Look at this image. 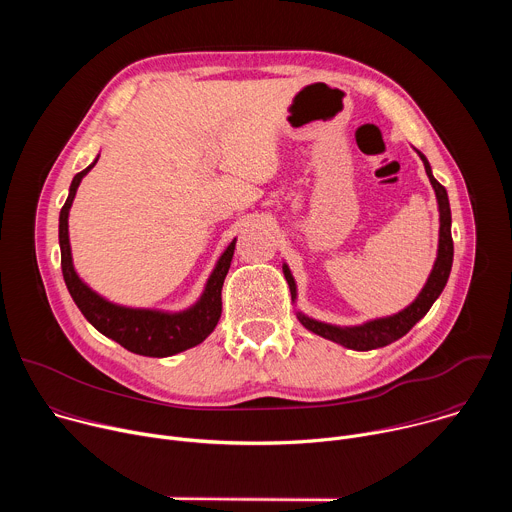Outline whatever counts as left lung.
Returning <instances> with one entry per match:
<instances>
[{"label":"left lung","instance_id":"1","mask_svg":"<svg viewBox=\"0 0 512 512\" xmlns=\"http://www.w3.org/2000/svg\"><path fill=\"white\" fill-rule=\"evenodd\" d=\"M417 154L425 166V174H427V178L433 186L435 198H437V210H440V241H437V257H435L433 269H431L423 289L419 291V296L407 308H403L401 312H397L393 316L375 318L369 322H362L358 326H334V324H326V322L314 320V318L298 312V320L310 332H314L326 340H332L344 348H352V350L381 348V346H387V344L399 340L401 336H405L429 312L433 302L440 298V294L448 283V277L452 271V261H454L452 212H450V200H448L446 188L433 178L427 158L421 152H417ZM283 275L289 283L291 300L296 302V298H298L296 279H294V275H291V271L285 263H283Z\"/></svg>","mask_w":512,"mask_h":512}]
</instances>
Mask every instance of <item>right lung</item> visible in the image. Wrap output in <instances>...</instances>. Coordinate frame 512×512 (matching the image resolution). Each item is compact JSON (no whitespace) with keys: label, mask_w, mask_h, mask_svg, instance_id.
<instances>
[{"label":"right lung","mask_w":512,"mask_h":512,"mask_svg":"<svg viewBox=\"0 0 512 512\" xmlns=\"http://www.w3.org/2000/svg\"><path fill=\"white\" fill-rule=\"evenodd\" d=\"M97 160L99 156L89 168H85L83 172H79L75 178H72L68 188V198L58 218L60 265H62L64 283L70 291L72 300H75L83 316L103 336L119 342L123 348H127L133 354L164 358L200 344L202 340L208 338V334L216 328L218 318H221V312H223L221 291L233 261L237 239H233L231 245L223 251V255L218 257L212 273L206 279L204 291L198 298V302L182 312L127 308V306H119L105 300L79 277L75 265H72L70 239H68V212H70L72 200H75L81 180L93 170Z\"/></svg>","instance_id":"1"}]
</instances>
